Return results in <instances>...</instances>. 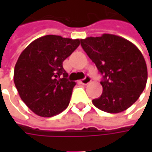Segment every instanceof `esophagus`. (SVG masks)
<instances>
[{
  "label": "esophagus",
  "mask_w": 152,
  "mask_h": 152,
  "mask_svg": "<svg viewBox=\"0 0 152 152\" xmlns=\"http://www.w3.org/2000/svg\"><path fill=\"white\" fill-rule=\"evenodd\" d=\"M91 77H90V76H86L85 79H81L79 82H80L82 85H88L89 83H91Z\"/></svg>",
  "instance_id": "esophagus-1"
}]
</instances>
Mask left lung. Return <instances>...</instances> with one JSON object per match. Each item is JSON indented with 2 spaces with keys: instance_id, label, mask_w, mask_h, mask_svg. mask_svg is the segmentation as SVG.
<instances>
[{
  "instance_id": "left-lung-1",
  "label": "left lung",
  "mask_w": 152,
  "mask_h": 152,
  "mask_svg": "<svg viewBox=\"0 0 152 152\" xmlns=\"http://www.w3.org/2000/svg\"><path fill=\"white\" fill-rule=\"evenodd\" d=\"M80 42L103 76V91L92 101L94 106L109 113H118L131 107L147 81V67L140 50L128 39L109 34Z\"/></svg>"
}]
</instances>
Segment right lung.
Here are the masks:
<instances>
[{"label":"right lung","instance_id":"right-lung-1","mask_svg":"<svg viewBox=\"0 0 152 152\" xmlns=\"http://www.w3.org/2000/svg\"><path fill=\"white\" fill-rule=\"evenodd\" d=\"M80 40L45 35L21 53L14 68V84L22 101L33 113L44 118L67 107L76 83L67 79L63 61L77 49Z\"/></svg>","mask_w":152,"mask_h":152}]
</instances>
